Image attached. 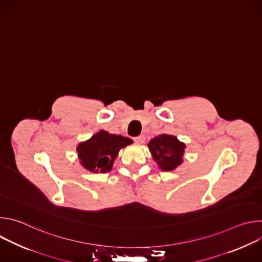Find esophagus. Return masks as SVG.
Returning a JSON list of instances; mask_svg holds the SVG:
<instances>
[{"label": "esophagus", "instance_id": "34e87169", "mask_svg": "<svg viewBox=\"0 0 262 262\" xmlns=\"http://www.w3.org/2000/svg\"><path fill=\"white\" fill-rule=\"evenodd\" d=\"M134 141H135V143H136V144H138V145H142V144H144V143H145V138H144L143 136H139V137H136V138L134 139Z\"/></svg>", "mask_w": 262, "mask_h": 262}]
</instances>
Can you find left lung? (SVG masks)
<instances>
[{"label": "left lung", "mask_w": 262, "mask_h": 262, "mask_svg": "<svg viewBox=\"0 0 262 262\" xmlns=\"http://www.w3.org/2000/svg\"><path fill=\"white\" fill-rule=\"evenodd\" d=\"M147 146L162 171H173L183 162L185 144L175 136L167 134L157 136Z\"/></svg>", "instance_id": "left-lung-1"}]
</instances>
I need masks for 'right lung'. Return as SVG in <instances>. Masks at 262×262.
<instances>
[{
    "instance_id": "1",
    "label": "right lung",
    "mask_w": 262,
    "mask_h": 262,
    "mask_svg": "<svg viewBox=\"0 0 262 262\" xmlns=\"http://www.w3.org/2000/svg\"><path fill=\"white\" fill-rule=\"evenodd\" d=\"M130 144L133 140L129 138L101 129L77 146L80 164L92 173L110 172L119 151Z\"/></svg>"
}]
</instances>
